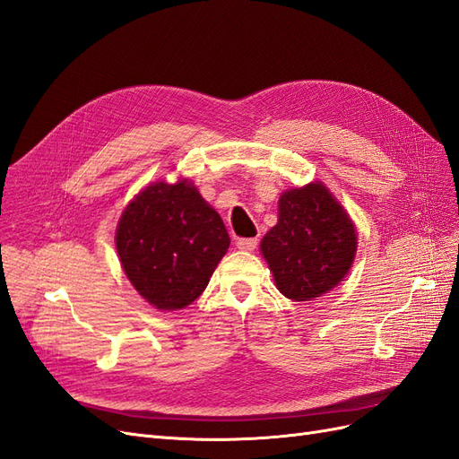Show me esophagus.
Segmentation results:
<instances>
[{
    "mask_svg": "<svg viewBox=\"0 0 459 459\" xmlns=\"http://www.w3.org/2000/svg\"><path fill=\"white\" fill-rule=\"evenodd\" d=\"M238 248H241V251H255L256 245H258V239H238Z\"/></svg>",
    "mask_w": 459,
    "mask_h": 459,
    "instance_id": "1",
    "label": "esophagus"
}]
</instances>
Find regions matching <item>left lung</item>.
Wrapping results in <instances>:
<instances>
[{"label":"left lung","mask_w":459,"mask_h":459,"mask_svg":"<svg viewBox=\"0 0 459 459\" xmlns=\"http://www.w3.org/2000/svg\"><path fill=\"white\" fill-rule=\"evenodd\" d=\"M356 228L322 182L287 189L277 224L264 235L262 256L290 300H312L337 287L352 268Z\"/></svg>","instance_id":"left-lung-1"}]
</instances>
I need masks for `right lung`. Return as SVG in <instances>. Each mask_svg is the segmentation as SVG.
I'll return each mask as SVG.
<instances>
[{"mask_svg": "<svg viewBox=\"0 0 459 459\" xmlns=\"http://www.w3.org/2000/svg\"><path fill=\"white\" fill-rule=\"evenodd\" d=\"M115 241L137 293L159 310H182L206 289L230 235L197 187L179 179L137 193L124 208Z\"/></svg>", "mask_w": 459, "mask_h": 459, "instance_id": "obj_1", "label": "right lung"}]
</instances>
